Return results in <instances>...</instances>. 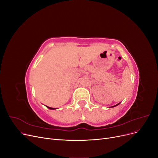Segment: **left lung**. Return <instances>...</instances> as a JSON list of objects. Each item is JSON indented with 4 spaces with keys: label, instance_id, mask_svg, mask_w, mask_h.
I'll return each instance as SVG.
<instances>
[{
    "label": "left lung",
    "instance_id": "obj_1",
    "mask_svg": "<svg viewBox=\"0 0 158 158\" xmlns=\"http://www.w3.org/2000/svg\"><path fill=\"white\" fill-rule=\"evenodd\" d=\"M121 103H118V104H117V105H115V106H112V107H116V106H118V105H119V104H120Z\"/></svg>",
    "mask_w": 158,
    "mask_h": 158
}]
</instances>
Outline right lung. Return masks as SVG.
I'll return each instance as SVG.
<instances>
[{
  "label": "right lung",
  "instance_id": "right-lung-1",
  "mask_svg": "<svg viewBox=\"0 0 158 158\" xmlns=\"http://www.w3.org/2000/svg\"><path fill=\"white\" fill-rule=\"evenodd\" d=\"M47 108L49 109H51V110H54V109H56L55 108H52V107H48V106H46Z\"/></svg>",
  "mask_w": 158,
  "mask_h": 158
}]
</instances>
